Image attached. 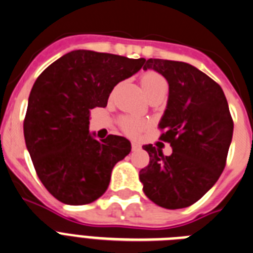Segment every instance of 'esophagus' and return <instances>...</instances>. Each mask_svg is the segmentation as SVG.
Listing matches in <instances>:
<instances>
[{
    "mask_svg": "<svg viewBox=\"0 0 253 253\" xmlns=\"http://www.w3.org/2000/svg\"><path fill=\"white\" fill-rule=\"evenodd\" d=\"M131 149H133L134 152H136V150H140V149H142V145L139 144V143H136V142H133V143H131Z\"/></svg>",
    "mask_w": 253,
    "mask_h": 253,
    "instance_id": "esophagus-1",
    "label": "esophagus"
}]
</instances>
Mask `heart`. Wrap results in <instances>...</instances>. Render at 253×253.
I'll list each match as a JSON object with an SVG mask.
<instances>
[{"label": "heart", "instance_id": "1", "mask_svg": "<svg viewBox=\"0 0 253 253\" xmlns=\"http://www.w3.org/2000/svg\"><path fill=\"white\" fill-rule=\"evenodd\" d=\"M140 85L144 90L145 95L149 96L153 92H157L159 90H167V81L161 74L155 71H147L140 76ZM145 126V123L136 118H125L122 122V128L129 135H136L139 131Z\"/></svg>", "mask_w": 253, "mask_h": 253}]
</instances>
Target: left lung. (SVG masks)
<instances>
[{
  "instance_id": "left-lung-1",
  "label": "left lung",
  "mask_w": 253,
  "mask_h": 253,
  "mask_svg": "<svg viewBox=\"0 0 253 253\" xmlns=\"http://www.w3.org/2000/svg\"><path fill=\"white\" fill-rule=\"evenodd\" d=\"M152 69L166 78L168 101L159 122L162 140L173 152L144 145L149 164L139 172L143 192L167 210L189 207L218 180L232 142L233 122L222 87L193 65L149 59Z\"/></svg>"
}]
</instances>
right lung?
<instances>
[{
	"instance_id": "obj_1",
	"label": "right lung",
	"mask_w": 253,
	"mask_h": 253,
	"mask_svg": "<svg viewBox=\"0 0 253 253\" xmlns=\"http://www.w3.org/2000/svg\"><path fill=\"white\" fill-rule=\"evenodd\" d=\"M145 59L74 50L46 68L29 96L24 135L36 173L60 202L87 205L103 196L111 170L130 153L128 139L89 131L90 110L105 108L114 86Z\"/></svg>"
}]
</instances>
